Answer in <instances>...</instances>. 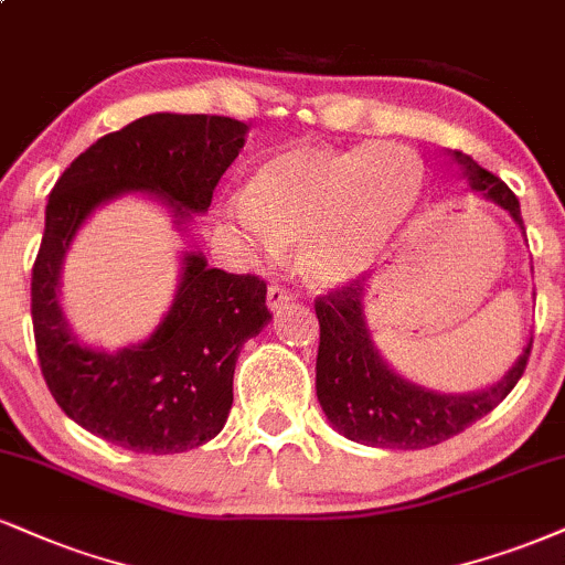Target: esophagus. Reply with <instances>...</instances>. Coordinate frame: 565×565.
I'll use <instances>...</instances> for the list:
<instances>
[{
	"label": "esophagus",
	"instance_id": "obj_1",
	"mask_svg": "<svg viewBox=\"0 0 565 565\" xmlns=\"http://www.w3.org/2000/svg\"><path fill=\"white\" fill-rule=\"evenodd\" d=\"M291 300H295V295H291V291L284 287V284H274V287L268 289V308L274 312L281 310L284 305L291 302Z\"/></svg>",
	"mask_w": 565,
	"mask_h": 565
}]
</instances>
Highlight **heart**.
Instances as JSON below:
<instances>
[{
	"mask_svg": "<svg viewBox=\"0 0 565 565\" xmlns=\"http://www.w3.org/2000/svg\"><path fill=\"white\" fill-rule=\"evenodd\" d=\"M420 181L418 160L399 147L295 145L257 166L247 196H234L228 215L265 253L300 244L310 284L342 287L411 221Z\"/></svg>",
	"mask_w": 565,
	"mask_h": 565,
	"instance_id": "b5f03b06",
	"label": "heart"
}]
</instances>
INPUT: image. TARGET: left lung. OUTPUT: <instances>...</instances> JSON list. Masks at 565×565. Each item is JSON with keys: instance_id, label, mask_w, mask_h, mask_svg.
I'll return each instance as SVG.
<instances>
[{"instance_id": "1", "label": "left lung", "mask_w": 565, "mask_h": 565, "mask_svg": "<svg viewBox=\"0 0 565 565\" xmlns=\"http://www.w3.org/2000/svg\"><path fill=\"white\" fill-rule=\"evenodd\" d=\"M455 160L466 168L471 189L508 210L523 231L521 205L511 189L468 154L455 152ZM365 291L369 284L358 276L348 287L316 300V316L321 323L316 358L318 403L331 426L352 441L390 450H424L439 445L492 413L526 371L532 339L513 369L484 392L439 394L407 382L373 348L363 316Z\"/></svg>"}]
</instances>
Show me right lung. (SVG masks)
Here are the masks:
<instances>
[{
    "label": "right lung",
    "instance_id": "right-lung-1",
    "mask_svg": "<svg viewBox=\"0 0 565 565\" xmlns=\"http://www.w3.org/2000/svg\"><path fill=\"white\" fill-rule=\"evenodd\" d=\"M244 136L247 124L223 115H145L81 152L46 202L31 278L44 382L67 418L126 450L183 452L223 429L239 350L274 316L268 289L263 278L207 268L200 253H186L175 300L152 337L105 352L81 344L60 308L65 253L94 210L128 192L158 196L175 226L205 213Z\"/></svg>",
    "mask_w": 565,
    "mask_h": 565
}]
</instances>
